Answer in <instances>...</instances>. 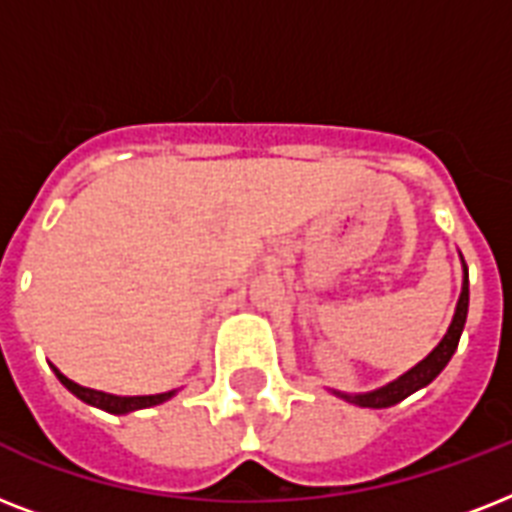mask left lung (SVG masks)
<instances>
[{"mask_svg":"<svg viewBox=\"0 0 512 512\" xmlns=\"http://www.w3.org/2000/svg\"><path fill=\"white\" fill-rule=\"evenodd\" d=\"M468 300V268H465V284H462V295L460 303H457V311H454L452 327H449V332L444 335V340L438 342V348L433 350L425 361H420V364L414 366V369H409L404 377H398L396 382H390L385 388L364 393V396H345V393H340V396L348 398V401H353V404L358 406H366V409H385V406H393L398 404V401H404L406 396H412L414 390L425 388L428 382L436 380L438 372L449 364V358H452V353L457 350L462 327H465V319H468Z\"/></svg>","mask_w":512,"mask_h":512,"instance_id":"left-lung-1","label":"left lung"}]
</instances>
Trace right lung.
<instances>
[{"instance_id": "right-lung-1", "label": "right lung", "mask_w": 512, "mask_h": 512, "mask_svg": "<svg viewBox=\"0 0 512 512\" xmlns=\"http://www.w3.org/2000/svg\"><path fill=\"white\" fill-rule=\"evenodd\" d=\"M52 372L58 374V380L66 385L76 398H82L84 404L98 406L103 412L111 414H127L135 412V409H148V406H156L172 398V393H159V396H111V393H103V390H92V388H82V385H76L74 380H68L66 374H60L55 366H52Z\"/></svg>"}]
</instances>
